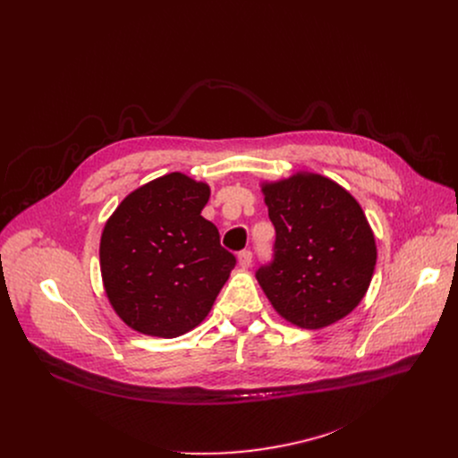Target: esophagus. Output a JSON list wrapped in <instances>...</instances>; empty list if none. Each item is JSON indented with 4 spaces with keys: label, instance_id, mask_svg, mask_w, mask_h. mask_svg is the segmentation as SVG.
<instances>
[{
    "label": "esophagus",
    "instance_id": "34e87169",
    "mask_svg": "<svg viewBox=\"0 0 458 458\" xmlns=\"http://www.w3.org/2000/svg\"><path fill=\"white\" fill-rule=\"evenodd\" d=\"M237 259H239V265H241L242 268H250L251 263H253V253H251L250 250H242Z\"/></svg>",
    "mask_w": 458,
    "mask_h": 458
}]
</instances>
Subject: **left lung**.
<instances>
[{
  "label": "left lung",
  "instance_id": "1",
  "mask_svg": "<svg viewBox=\"0 0 458 458\" xmlns=\"http://www.w3.org/2000/svg\"><path fill=\"white\" fill-rule=\"evenodd\" d=\"M276 226L274 257L255 277L274 308L306 330L348 315L364 297L377 263L360 205L335 181L297 174L265 184Z\"/></svg>",
  "mask_w": 458,
  "mask_h": 458
}]
</instances>
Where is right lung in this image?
<instances>
[{"label":"right lung","instance_id":"obj_1","mask_svg":"<svg viewBox=\"0 0 458 458\" xmlns=\"http://www.w3.org/2000/svg\"><path fill=\"white\" fill-rule=\"evenodd\" d=\"M210 188L179 172L134 190L106 221L101 276L115 313L140 334L174 339L212 310L235 267L201 216Z\"/></svg>","mask_w":458,"mask_h":458}]
</instances>
